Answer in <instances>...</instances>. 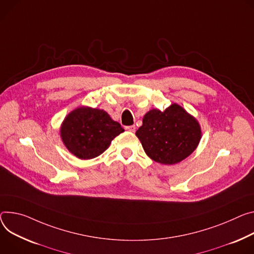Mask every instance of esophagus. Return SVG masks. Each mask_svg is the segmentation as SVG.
Returning a JSON list of instances; mask_svg holds the SVG:
<instances>
[{"label": "esophagus", "mask_w": 254, "mask_h": 254, "mask_svg": "<svg viewBox=\"0 0 254 254\" xmlns=\"http://www.w3.org/2000/svg\"><path fill=\"white\" fill-rule=\"evenodd\" d=\"M126 129L130 131V132H134L135 131V127L134 126H128V127H126Z\"/></svg>", "instance_id": "1"}]
</instances>
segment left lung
Returning <instances> with one entry per match:
<instances>
[{
	"label": "left lung",
	"mask_w": 254,
	"mask_h": 254,
	"mask_svg": "<svg viewBox=\"0 0 254 254\" xmlns=\"http://www.w3.org/2000/svg\"><path fill=\"white\" fill-rule=\"evenodd\" d=\"M146 154L163 165H173L188 158L198 146L201 128L197 120L177 103L164 111L149 110L135 131Z\"/></svg>",
	"instance_id": "1"
}]
</instances>
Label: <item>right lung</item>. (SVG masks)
<instances>
[{
    "instance_id": "1",
    "label": "right lung",
    "mask_w": 254,
    "mask_h": 254,
    "mask_svg": "<svg viewBox=\"0 0 254 254\" xmlns=\"http://www.w3.org/2000/svg\"><path fill=\"white\" fill-rule=\"evenodd\" d=\"M124 131L122 126L106 111L89 106H79L72 110L64 118L60 129L65 148L82 160L101 155L114 137Z\"/></svg>"
}]
</instances>
